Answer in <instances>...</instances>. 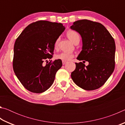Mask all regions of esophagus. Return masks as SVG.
Returning <instances> with one entry per match:
<instances>
[{
  "instance_id": "1",
  "label": "esophagus",
  "mask_w": 125,
  "mask_h": 125,
  "mask_svg": "<svg viewBox=\"0 0 125 125\" xmlns=\"http://www.w3.org/2000/svg\"><path fill=\"white\" fill-rule=\"evenodd\" d=\"M66 63H67L66 61H62V64H63V65H64Z\"/></svg>"
}]
</instances>
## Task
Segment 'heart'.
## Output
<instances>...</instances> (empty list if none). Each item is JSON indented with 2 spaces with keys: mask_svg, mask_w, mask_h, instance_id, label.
I'll use <instances>...</instances> for the list:
<instances>
[{
  "mask_svg": "<svg viewBox=\"0 0 125 125\" xmlns=\"http://www.w3.org/2000/svg\"><path fill=\"white\" fill-rule=\"evenodd\" d=\"M67 36L68 39L71 40V41L73 42V43H74L75 41L78 39H79V35L78 34V32H76L75 31L73 30H69L67 32ZM58 42H59V39H57L55 41L54 46L55 48H57L58 47ZM74 57V55L71 53H61L57 55L56 58L59 60L67 61H69L71 59H72Z\"/></svg>",
  "mask_w": 125,
  "mask_h": 125,
  "instance_id": "obj_1",
  "label": "heart"
}]
</instances>
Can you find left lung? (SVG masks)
Returning a JSON list of instances; mask_svg holds the SVG:
<instances>
[{"label": "left lung", "instance_id": "8db88e82", "mask_svg": "<svg viewBox=\"0 0 125 125\" xmlns=\"http://www.w3.org/2000/svg\"><path fill=\"white\" fill-rule=\"evenodd\" d=\"M71 29L79 33L82 39V50L77 59L89 62L87 66L84 62L75 63L72 79L84 90L97 89L105 84L114 71V39L104 25L90 20L76 21Z\"/></svg>", "mask_w": 125, "mask_h": 125}]
</instances>
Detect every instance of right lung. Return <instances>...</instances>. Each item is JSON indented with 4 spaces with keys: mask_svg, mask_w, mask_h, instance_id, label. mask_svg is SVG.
<instances>
[{
    "mask_svg": "<svg viewBox=\"0 0 125 125\" xmlns=\"http://www.w3.org/2000/svg\"><path fill=\"white\" fill-rule=\"evenodd\" d=\"M61 23L40 20L29 25L16 40L13 69L27 90L35 93L47 90L62 66L61 60L44 65L52 58L55 41L64 31Z\"/></svg>",
    "mask_w": 125,
    "mask_h": 125,
    "instance_id": "right-lung-1",
    "label": "right lung"
}]
</instances>
